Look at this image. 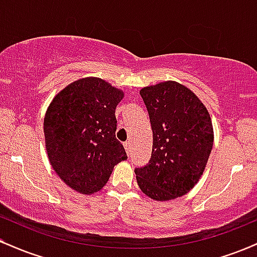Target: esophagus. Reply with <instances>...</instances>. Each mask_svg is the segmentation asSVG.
Wrapping results in <instances>:
<instances>
[{
    "label": "esophagus",
    "mask_w": 257,
    "mask_h": 257,
    "mask_svg": "<svg viewBox=\"0 0 257 257\" xmlns=\"http://www.w3.org/2000/svg\"><path fill=\"white\" fill-rule=\"evenodd\" d=\"M124 149L126 153H128V156L131 155V150H132V145H131V141H125L124 143Z\"/></svg>",
    "instance_id": "1"
}]
</instances>
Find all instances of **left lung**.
<instances>
[{"label":"left lung","mask_w":257,"mask_h":257,"mask_svg":"<svg viewBox=\"0 0 257 257\" xmlns=\"http://www.w3.org/2000/svg\"><path fill=\"white\" fill-rule=\"evenodd\" d=\"M140 95L153 133L152 155L137 168L140 190L166 202L190 192L203 175L214 144L210 114L192 90L175 81L144 87Z\"/></svg>","instance_id":"obj_1"}]
</instances>
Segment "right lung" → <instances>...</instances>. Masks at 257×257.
I'll list each match as a JSON object with an SVG mask.
<instances>
[{"label": "right lung", "instance_id": "obj_1", "mask_svg": "<svg viewBox=\"0 0 257 257\" xmlns=\"http://www.w3.org/2000/svg\"><path fill=\"white\" fill-rule=\"evenodd\" d=\"M123 98V90L104 79L85 77L59 91L47 108L43 131L48 159L76 192L96 193L114 166L128 158L116 139L114 112Z\"/></svg>", "mask_w": 257, "mask_h": 257}]
</instances>
